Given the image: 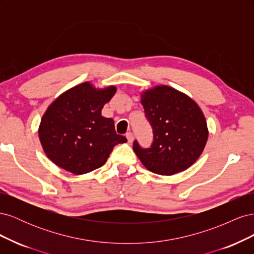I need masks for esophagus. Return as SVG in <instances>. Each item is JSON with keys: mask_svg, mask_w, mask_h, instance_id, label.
Here are the masks:
<instances>
[{"mask_svg": "<svg viewBox=\"0 0 254 254\" xmlns=\"http://www.w3.org/2000/svg\"><path fill=\"white\" fill-rule=\"evenodd\" d=\"M126 137H127L128 142H129V143H131V142L133 141V137H134V136H133V133H132V132H130V131H129V132H127V133H126Z\"/></svg>", "mask_w": 254, "mask_h": 254, "instance_id": "34e87169", "label": "esophagus"}]
</instances>
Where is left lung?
Segmentation results:
<instances>
[{
  "instance_id": "obj_1",
  "label": "left lung",
  "mask_w": 254,
  "mask_h": 254,
  "mask_svg": "<svg viewBox=\"0 0 254 254\" xmlns=\"http://www.w3.org/2000/svg\"><path fill=\"white\" fill-rule=\"evenodd\" d=\"M141 103L153 137L148 148L133 142L137 158L158 175L187 170L201 155L209 135L200 108L193 99L167 86L146 91Z\"/></svg>"
}]
</instances>
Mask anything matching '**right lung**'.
I'll use <instances>...</instances> for the list:
<instances>
[{"mask_svg": "<svg viewBox=\"0 0 254 254\" xmlns=\"http://www.w3.org/2000/svg\"><path fill=\"white\" fill-rule=\"evenodd\" d=\"M115 87L96 90L83 82L61 94L44 113L39 139L47 156L64 170L81 175L103 166L115 145L127 142L102 109Z\"/></svg>", "mask_w": 254, "mask_h": 254, "instance_id": "obj_1", "label": "right lung"}]
</instances>
